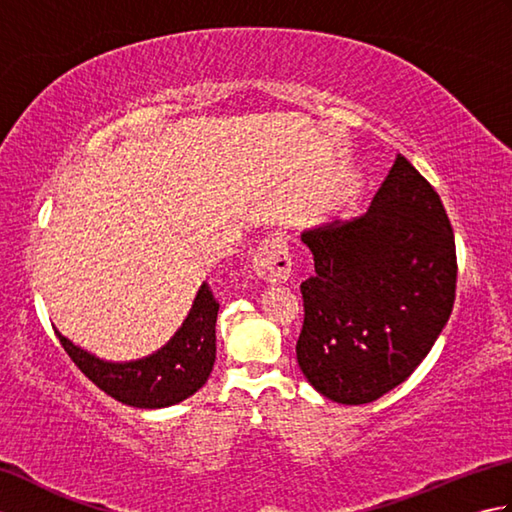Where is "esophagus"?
<instances>
[{"label": "esophagus", "mask_w": 512, "mask_h": 512, "mask_svg": "<svg viewBox=\"0 0 512 512\" xmlns=\"http://www.w3.org/2000/svg\"><path fill=\"white\" fill-rule=\"evenodd\" d=\"M290 268L292 262L284 237L273 235L257 246L253 255V270L259 279L268 281V284H279V281H286L290 277Z\"/></svg>", "instance_id": "1"}]
</instances>
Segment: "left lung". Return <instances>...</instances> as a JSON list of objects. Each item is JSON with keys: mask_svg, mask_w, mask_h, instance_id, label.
Here are the masks:
<instances>
[{"mask_svg": "<svg viewBox=\"0 0 512 512\" xmlns=\"http://www.w3.org/2000/svg\"><path fill=\"white\" fill-rule=\"evenodd\" d=\"M297 361L321 396L365 405L411 376L447 325L455 239L440 195L396 156L365 215L308 228Z\"/></svg>", "mask_w": 512, "mask_h": 512, "instance_id": "left-lung-1", "label": "left lung"}]
</instances>
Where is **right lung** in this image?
I'll return each instance as SVG.
<instances>
[{
  "label": "right lung",
  "instance_id": "obj_1",
  "mask_svg": "<svg viewBox=\"0 0 512 512\" xmlns=\"http://www.w3.org/2000/svg\"><path fill=\"white\" fill-rule=\"evenodd\" d=\"M220 303L209 286L195 292L191 310L171 339L136 361H105L54 330L74 365L107 396L138 409H162L193 396L215 363V321Z\"/></svg>",
  "mask_w": 512,
  "mask_h": 512
}]
</instances>
